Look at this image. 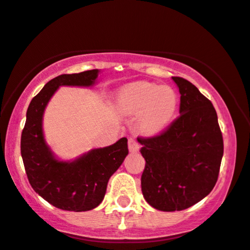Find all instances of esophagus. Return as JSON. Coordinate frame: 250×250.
Segmentation results:
<instances>
[{
    "mask_svg": "<svg viewBox=\"0 0 250 250\" xmlns=\"http://www.w3.org/2000/svg\"><path fill=\"white\" fill-rule=\"evenodd\" d=\"M128 147L131 152H137L140 150V144L135 137H130L128 140Z\"/></svg>",
    "mask_w": 250,
    "mask_h": 250,
    "instance_id": "34e87169",
    "label": "esophagus"
}]
</instances>
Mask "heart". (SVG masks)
<instances>
[{
  "label": "heart",
  "instance_id": "heart-1",
  "mask_svg": "<svg viewBox=\"0 0 250 250\" xmlns=\"http://www.w3.org/2000/svg\"><path fill=\"white\" fill-rule=\"evenodd\" d=\"M120 108L125 114L138 115V128L148 135L166 128L174 115L178 96L170 86L151 83H137L120 94Z\"/></svg>",
  "mask_w": 250,
  "mask_h": 250
}]
</instances>
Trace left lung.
<instances>
[{
  "mask_svg": "<svg viewBox=\"0 0 250 250\" xmlns=\"http://www.w3.org/2000/svg\"><path fill=\"white\" fill-rule=\"evenodd\" d=\"M180 94V116L152 137H138L145 167L142 192L160 211H181L203 200L219 175L223 135L212 103L182 77H172Z\"/></svg>",
  "mask_w": 250,
  "mask_h": 250,
  "instance_id": "8db88e82",
  "label": "left lung"
}]
</instances>
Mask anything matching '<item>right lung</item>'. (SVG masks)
<instances>
[{"instance_id": "add662e5", "label": "right lung", "mask_w": 250, "mask_h": 250, "mask_svg": "<svg viewBox=\"0 0 250 250\" xmlns=\"http://www.w3.org/2000/svg\"><path fill=\"white\" fill-rule=\"evenodd\" d=\"M98 69L80 74H65L49 81L31 100L26 122L21 131V152L30 185L43 200L61 210L88 211L105 197L110 176L128 154V140L94 148L74 162L55 159L42 132V115L47 103L61 85L90 86L98 77Z\"/></svg>"}]
</instances>
